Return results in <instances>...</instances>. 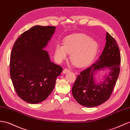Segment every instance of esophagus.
<instances>
[{
	"label": "esophagus",
	"instance_id": "34e87169",
	"mask_svg": "<svg viewBox=\"0 0 130 130\" xmlns=\"http://www.w3.org/2000/svg\"><path fill=\"white\" fill-rule=\"evenodd\" d=\"M69 72H70V70L69 69H68L67 68H65L64 69H63V74H66V73H68Z\"/></svg>",
	"mask_w": 130,
	"mask_h": 130
}]
</instances>
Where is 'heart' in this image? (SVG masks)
Returning a JSON list of instances; mask_svg holds the SVG:
<instances>
[{"instance_id":"heart-1","label":"heart","mask_w":130,"mask_h":130,"mask_svg":"<svg viewBox=\"0 0 130 130\" xmlns=\"http://www.w3.org/2000/svg\"><path fill=\"white\" fill-rule=\"evenodd\" d=\"M99 48L97 42L85 35H75L67 37L63 46L57 44L55 47V56L58 62L61 63L68 57L72 64L79 66L89 64L95 57Z\"/></svg>"}]
</instances>
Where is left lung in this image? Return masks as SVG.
I'll use <instances>...</instances> for the list:
<instances>
[{"label":"left lung","mask_w":130,"mask_h":130,"mask_svg":"<svg viewBox=\"0 0 130 130\" xmlns=\"http://www.w3.org/2000/svg\"><path fill=\"white\" fill-rule=\"evenodd\" d=\"M106 43L99 58L80 72L72 87V94L78 103L86 107L99 106L107 101L113 92L120 73V54L115 40L106 33ZM106 73L101 79L97 75Z\"/></svg>","instance_id":"obj_1"}]
</instances>
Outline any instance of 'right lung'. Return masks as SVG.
I'll return each mask as SVG.
<instances>
[{
  "mask_svg": "<svg viewBox=\"0 0 130 130\" xmlns=\"http://www.w3.org/2000/svg\"><path fill=\"white\" fill-rule=\"evenodd\" d=\"M55 29L53 26L31 27L21 35L12 47L10 76L17 94L29 103H39L46 100L62 71L44 50Z\"/></svg>",
  "mask_w": 130,
  "mask_h": 130,
  "instance_id": "1",
  "label": "right lung"
}]
</instances>
